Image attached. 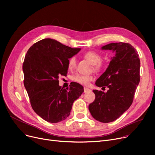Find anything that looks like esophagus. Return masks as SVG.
Returning <instances> with one entry per match:
<instances>
[{"instance_id": "1", "label": "esophagus", "mask_w": 155, "mask_h": 155, "mask_svg": "<svg viewBox=\"0 0 155 155\" xmlns=\"http://www.w3.org/2000/svg\"><path fill=\"white\" fill-rule=\"evenodd\" d=\"M91 91V90L90 89H88V88H84V93H87V92H90Z\"/></svg>"}]
</instances>
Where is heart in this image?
Instances as JSON below:
<instances>
[{
	"label": "heart",
	"instance_id": "heart-1",
	"mask_svg": "<svg viewBox=\"0 0 155 155\" xmlns=\"http://www.w3.org/2000/svg\"><path fill=\"white\" fill-rule=\"evenodd\" d=\"M85 58L90 61L92 64H94V69L95 70H99L102 67L101 56L95 51H87L84 54ZM77 60L75 56H72L69 59L68 67L70 70H72L76 67ZM92 75H87L82 74H77L73 77V80L75 82L84 86H87L91 81L94 80Z\"/></svg>",
	"mask_w": 155,
	"mask_h": 155
}]
</instances>
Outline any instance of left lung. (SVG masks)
Segmentation results:
<instances>
[{
    "mask_svg": "<svg viewBox=\"0 0 155 155\" xmlns=\"http://www.w3.org/2000/svg\"><path fill=\"white\" fill-rule=\"evenodd\" d=\"M101 49L114 53L107 68L95 82L97 87L109 90L105 93L94 90L95 99L88 109L95 119L107 123L119 118L132 104L140 81V60L129 43H113Z\"/></svg>",
    "mask_w": 155,
    "mask_h": 155,
    "instance_id": "obj_1",
    "label": "left lung"
}]
</instances>
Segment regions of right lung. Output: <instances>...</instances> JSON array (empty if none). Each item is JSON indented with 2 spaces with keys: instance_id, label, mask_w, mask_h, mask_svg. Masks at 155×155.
Segmentation results:
<instances>
[{
  "instance_id": "right-lung-1",
  "label": "right lung",
  "mask_w": 155,
  "mask_h": 155,
  "mask_svg": "<svg viewBox=\"0 0 155 155\" xmlns=\"http://www.w3.org/2000/svg\"><path fill=\"white\" fill-rule=\"evenodd\" d=\"M80 48H71L56 40L46 38L29 48L22 64L24 85L31 107L42 119L59 123L70 115L73 102L84 92L78 83L64 88L59 77L67 76L69 58Z\"/></svg>"
}]
</instances>
